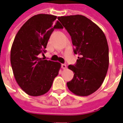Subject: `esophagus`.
<instances>
[{
	"label": "esophagus",
	"mask_w": 123,
	"mask_h": 123,
	"mask_svg": "<svg viewBox=\"0 0 123 123\" xmlns=\"http://www.w3.org/2000/svg\"><path fill=\"white\" fill-rule=\"evenodd\" d=\"M61 67L62 69H66V68H67V65L65 64H62L61 65Z\"/></svg>",
	"instance_id": "obj_1"
}]
</instances>
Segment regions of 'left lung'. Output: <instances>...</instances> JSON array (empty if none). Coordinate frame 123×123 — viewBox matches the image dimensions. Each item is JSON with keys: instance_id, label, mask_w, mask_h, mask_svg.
<instances>
[{"instance_id": "1", "label": "left lung", "mask_w": 123, "mask_h": 123, "mask_svg": "<svg viewBox=\"0 0 123 123\" xmlns=\"http://www.w3.org/2000/svg\"><path fill=\"white\" fill-rule=\"evenodd\" d=\"M69 33L78 55L76 64L68 68L74 73L67 82L70 92L79 96H88L94 93L103 84L109 67L107 41L101 28L82 15L58 18Z\"/></svg>"}]
</instances>
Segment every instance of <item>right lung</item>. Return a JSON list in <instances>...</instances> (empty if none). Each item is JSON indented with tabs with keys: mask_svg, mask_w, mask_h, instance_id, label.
Returning <instances> with one entry per match:
<instances>
[{
	"mask_svg": "<svg viewBox=\"0 0 123 123\" xmlns=\"http://www.w3.org/2000/svg\"><path fill=\"white\" fill-rule=\"evenodd\" d=\"M56 18L45 14L33 16L21 27L12 43L10 62L15 79L22 90L31 96L47 92L61 67L58 62L39 56L45 53L54 29L63 28Z\"/></svg>",
	"mask_w": 123,
	"mask_h": 123,
	"instance_id": "1",
	"label": "right lung"
}]
</instances>
